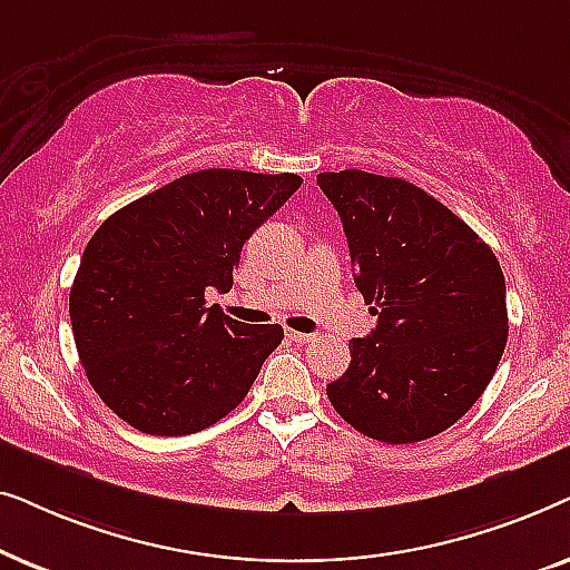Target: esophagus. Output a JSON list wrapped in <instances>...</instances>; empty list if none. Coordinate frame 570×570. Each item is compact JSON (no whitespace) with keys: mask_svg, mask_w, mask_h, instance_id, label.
<instances>
[{"mask_svg":"<svg viewBox=\"0 0 570 570\" xmlns=\"http://www.w3.org/2000/svg\"><path fill=\"white\" fill-rule=\"evenodd\" d=\"M287 337L293 342H301V345H306V342L314 340V334H306V332H295V330H287Z\"/></svg>","mask_w":570,"mask_h":570,"instance_id":"esophagus-1","label":"esophagus"}]
</instances>
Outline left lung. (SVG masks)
Returning <instances> with one entry per match:
<instances>
[{"label":"left lung","instance_id":"left-lung-1","mask_svg":"<svg viewBox=\"0 0 570 570\" xmlns=\"http://www.w3.org/2000/svg\"><path fill=\"white\" fill-rule=\"evenodd\" d=\"M318 186L345 228L357 291L379 316L350 340L332 407L381 443L446 431L480 400L509 340L505 279L470 225L404 178L340 170Z\"/></svg>","mask_w":570,"mask_h":570}]
</instances>
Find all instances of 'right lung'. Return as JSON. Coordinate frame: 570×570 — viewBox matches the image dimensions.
<instances>
[{"instance_id":"1","label":"right lung","mask_w":570,"mask_h":570,"mask_svg":"<svg viewBox=\"0 0 570 570\" xmlns=\"http://www.w3.org/2000/svg\"><path fill=\"white\" fill-rule=\"evenodd\" d=\"M301 184L295 174L197 170L92 233L69 318L88 381L124 423L189 435L244 402L283 326L236 322L205 306V291H230L248 236Z\"/></svg>"}]
</instances>
